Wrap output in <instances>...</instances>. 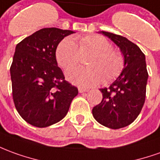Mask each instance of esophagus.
Returning a JSON list of instances; mask_svg holds the SVG:
<instances>
[{"instance_id": "esophagus-1", "label": "esophagus", "mask_w": 160, "mask_h": 160, "mask_svg": "<svg viewBox=\"0 0 160 160\" xmlns=\"http://www.w3.org/2000/svg\"><path fill=\"white\" fill-rule=\"evenodd\" d=\"M88 89H87V88H79V92H88Z\"/></svg>"}]
</instances>
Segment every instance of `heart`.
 Masks as SVG:
<instances>
[{
	"mask_svg": "<svg viewBox=\"0 0 160 160\" xmlns=\"http://www.w3.org/2000/svg\"><path fill=\"white\" fill-rule=\"evenodd\" d=\"M92 53L88 61V68L68 73V78L80 87H92L109 83L120 75L125 68V57L107 38L101 35H87L78 39V45L72 38L63 39L56 48V60L66 70L75 68L82 55Z\"/></svg>",
	"mask_w": 160,
	"mask_h": 160,
	"instance_id": "1",
	"label": "heart"
}]
</instances>
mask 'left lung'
Returning <instances> with one entry per match:
<instances>
[{
  "mask_svg": "<svg viewBox=\"0 0 160 160\" xmlns=\"http://www.w3.org/2000/svg\"><path fill=\"white\" fill-rule=\"evenodd\" d=\"M102 33L119 47L125 57V68L109 88H101L102 100L92 108L94 119L111 129H119L134 121L146 100L148 72L146 57L138 46L119 34Z\"/></svg>",
  "mask_w": 160,
  "mask_h": 160,
  "instance_id": "left-lung-1",
  "label": "left lung"
}]
</instances>
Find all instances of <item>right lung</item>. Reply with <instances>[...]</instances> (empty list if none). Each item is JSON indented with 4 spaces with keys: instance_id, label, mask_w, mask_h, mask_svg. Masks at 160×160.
Listing matches in <instances>:
<instances>
[{
    "instance_id": "obj_1",
    "label": "right lung",
    "mask_w": 160,
    "mask_h": 160,
    "mask_svg": "<svg viewBox=\"0 0 160 160\" xmlns=\"http://www.w3.org/2000/svg\"><path fill=\"white\" fill-rule=\"evenodd\" d=\"M71 30L46 28L19 42L10 67L14 106L25 121L47 127L67 115L78 88L57 64V46Z\"/></svg>"
}]
</instances>
